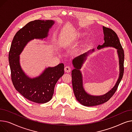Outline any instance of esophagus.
<instances>
[{
    "label": "esophagus",
    "instance_id": "34e87169",
    "mask_svg": "<svg viewBox=\"0 0 132 132\" xmlns=\"http://www.w3.org/2000/svg\"><path fill=\"white\" fill-rule=\"evenodd\" d=\"M71 70H72V68L70 66H66L64 68V71L66 73H70Z\"/></svg>",
    "mask_w": 132,
    "mask_h": 132
}]
</instances>
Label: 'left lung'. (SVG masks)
<instances>
[{"instance_id":"1","label":"left lung","mask_w":132,"mask_h":132,"mask_svg":"<svg viewBox=\"0 0 132 132\" xmlns=\"http://www.w3.org/2000/svg\"><path fill=\"white\" fill-rule=\"evenodd\" d=\"M103 30L104 43L102 45H99L97 48L98 50L106 47H112L116 48L119 58V78L114 87L106 94L98 96L90 95L86 92L83 86V77L80 70L86 60L87 55L90 53H91L94 52V48L90 50L73 59L72 64L74 68L72 71V77L74 93L77 100L81 104L86 106L98 105L108 101L115 93L123 77L124 71V51L120 43L119 38L117 34L111 29L103 27Z\"/></svg>"}]
</instances>
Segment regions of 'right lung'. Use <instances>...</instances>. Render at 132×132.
I'll return each instance as SVG.
<instances>
[{
    "label": "right lung",
    "instance_id": "right-lung-1",
    "mask_svg": "<svg viewBox=\"0 0 132 132\" xmlns=\"http://www.w3.org/2000/svg\"><path fill=\"white\" fill-rule=\"evenodd\" d=\"M54 24L51 20L29 22L16 33L11 45L9 60L14 87L24 98L35 103H45L52 99L54 86L64 74V65L47 67L38 77L31 78L22 70L20 54L30 40L46 38Z\"/></svg>",
    "mask_w": 132,
    "mask_h": 132
}]
</instances>
